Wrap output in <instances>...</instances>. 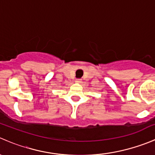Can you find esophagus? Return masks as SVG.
Masks as SVG:
<instances>
[{
	"label": "esophagus",
	"mask_w": 155,
	"mask_h": 155,
	"mask_svg": "<svg viewBox=\"0 0 155 155\" xmlns=\"http://www.w3.org/2000/svg\"><path fill=\"white\" fill-rule=\"evenodd\" d=\"M76 83H80V82H81V80H80V79H76Z\"/></svg>",
	"instance_id": "esophagus-1"
}]
</instances>
